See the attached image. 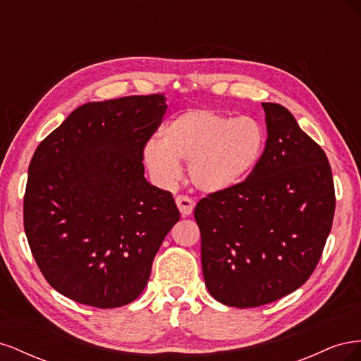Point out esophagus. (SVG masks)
<instances>
[{"label":"esophagus","instance_id":"obj_1","mask_svg":"<svg viewBox=\"0 0 361 361\" xmlns=\"http://www.w3.org/2000/svg\"><path fill=\"white\" fill-rule=\"evenodd\" d=\"M176 204L179 207V212L182 216H190L194 211V200L190 199L188 195H178L176 197Z\"/></svg>","mask_w":361,"mask_h":361}]
</instances>
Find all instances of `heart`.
Returning a JSON list of instances; mask_svg holds the SVG:
<instances>
[{
	"instance_id": "b5f03b06",
	"label": "heart",
	"mask_w": 361,
	"mask_h": 361,
	"mask_svg": "<svg viewBox=\"0 0 361 361\" xmlns=\"http://www.w3.org/2000/svg\"><path fill=\"white\" fill-rule=\"evenodd\" d=\"M265 146L267 134L257 120L197 108L173 117L161 140L147 141L143 158L162 187L180 178L183 161L194 187L216 194L241 185L259 166Z\"/></svg>"
}]
</instances>
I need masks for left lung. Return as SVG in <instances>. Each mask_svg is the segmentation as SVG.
Listing matches in <instances>:
<instances>
[{"instance_id":"obj_1","label":"left lung","mask_w":361,"mask_h":361,"mask_svg":"<svg viewBox=\"0 0 361 361\" xmlns=\"http://www.w3.org/2000/svg\"><path fill=\"white\" fill-rule=\"evenodd\" d=\"M262 106L268 138L259 166L236 188L209 194L194 209L206 288L239 309L280 300L307 281L336 207L325 152L285 106Z\"/></svg>"}]
</instances>
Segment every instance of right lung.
<instances>
[{"label":"right lung","instance_id":"1","mask_svg":"<svg viewBox=\"0 0 361 361\" xmlns=\"http://www.w3.org/2000/svg\"><path fill=\"white\" fill-rule=\"evenodd\" d=\"M166 110L162 94L84 104L32 155L25 235L43 277L64 297L113 309L145 290L179 221L173 195L145 178L143 149Z\"/></svg>","mask_w":361,"mask_h":361}]
</instances>
